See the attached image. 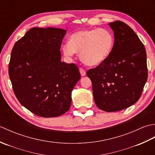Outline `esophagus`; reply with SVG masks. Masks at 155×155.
Here are the masks:
<instances>
[{"label":"esophagus","mask_w":155,"mask_h":155,"mask_svg":"<svg viewBox=\"0 0 155 155\" xmlns=\"http://www.w3.org/2000/svg\"><path fill=\"white\" fill-rule=\"evenodd\" d=\"M79 71H80V73H81V76H83V77H84V76L86 75V71H85L83 68H80Z\"/></svg>","instance_id":"obj_1"}]
</instances>
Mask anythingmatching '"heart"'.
Listing matches in <instances>:
<instances>
[{"label": "heart", "mask_w": 155, "mask_h": 155, "mask_svg": "<svg viewBox=\"0 0 155 155\" xmlns=\"http://www.w3.org/2000/svg\"><path fill=\"white\" fill-rule=\"evenodd\" d=\"M114 45V37L107 28H91L72 33L68 43L63 45L62 51L67 57L80 52V57L85 64L95 66L109 57Z\"/></svg>", "instance_id": "1"}]
</instances>
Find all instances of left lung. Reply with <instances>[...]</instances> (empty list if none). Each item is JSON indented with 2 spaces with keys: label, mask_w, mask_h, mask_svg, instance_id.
<instances>
[{
  "label": "left lung",
  "mask_w": 155,
  "mask_h": 155,
  "mask_svg": "<svg viewBox=\"0 0 155 155\" xmlns=\"http://www.w3.org/2000/svg\"><path fill=\"white\" fill-rule=\"evenodd\" d=\"M114 45L106 60L87 75L93 84L95 103L101 110L116 112L136 103L148 77L144 45L129 26L120 21L108 24Z\"/></svg>",
  "instance_id": "8db88e82"
}]
</instances>
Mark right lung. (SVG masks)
<instances>
[{"mask_svg":"<svg viewBox=\"0 0 155 155\" xmlns=\"http://www.w3.org/2000/svg\"><path fill=\"white\" fill-rule=\"evenodd\" d=\"M66 32L32 28L11 52L8 74L13 91L22 106L39 117H56L67 112L72 91L81 78L77 65L61 61Z\"/></svg>","mask_w":155,"mask_h":155,"instance_id":"obj_1","label":"right lung"}]
</instances>
